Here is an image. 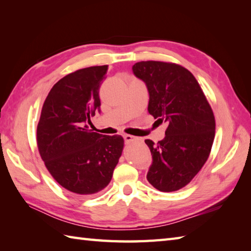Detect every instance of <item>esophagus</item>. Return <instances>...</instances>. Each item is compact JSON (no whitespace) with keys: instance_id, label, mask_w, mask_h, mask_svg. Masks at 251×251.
I'll use <instances>...</instances> for the list:
<instances>
[{"instance_id":"1","label":"esophagus","mask_w":251,"mask_h":251,"mask_svg":"<svg viewBox=\"0 0 251 251\" xmlns=\"http://www.w3.org/2000/svg\"><path fill=\"white\" fill-rule=\"evenodd\" d=\"M137 139H138L137 137H134V136H131V135H124V140H125L126 143L132 142V141H135Z\"/></svg>"}]
</instances>
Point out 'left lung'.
<instances>
[{
    "mask_svg": "<svg viewBox=\"0 0 251 251\" xmlns=\"http://www.w3.org/2000/svg\"><path fill=\"white\" fill-rule=\"evenodd\" d=\"M132 71L146 83L148 111L167 125L156 145L145 142L153 162L147 179L161 192H174L191 182L209 157L216 121L209 102L188 69L173 62L140 61Z\"/></svg>",
    "mask_w": 251,
    "mask_h": 251,
    "instance_id": "obj_1",
    "label": "left lung"
}]
</instances>
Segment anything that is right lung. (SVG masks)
I'll return each instance as SVG.
<instances>
[{
    "label": "right lung",
    "mask_w": 251,
    "mask_h": 251,
    "mask_svg": "<svg viewBox=\"0 0 251 251\" xmlns=\"http://www.w3.org/2000/svg\"><path fill=\"white\" fill-rule=\"evenodd\" d=\"M108 66L76 70L59 79L47 95L36 128L45 166L62 188L78 195L98 193L110 183L124 148L122 136L90 130L100 111L99 88Z\"/></svg>",
    "instance_id": "obj_1"
}]
</instances>
